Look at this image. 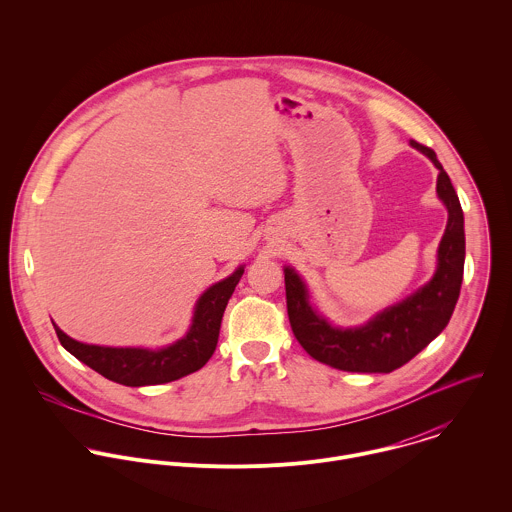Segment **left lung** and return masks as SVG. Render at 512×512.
<instances>
[{
  "label": "left lung",
  "mask_w": 512,
  "mask_h": 512,
  "mask_svg": "<svg viewBox=\"0 0 512 512\" xmlns=\"http://www.w3.org/2000/svg\"><path fill=\"white\" fill-rule=\"evenodd\" d=\"M438 167L439 201L447 224L438 246V266L428 284L402 301L378 311L359 327H337L321 315L309 288L292 266H284L286 299L293 335L315 361L347 372H392L426 349L451 319L465 264L463 211L436 151L410 140Z\"/></svg>",
  "instance_id": "obj_1"
}]
</instances>
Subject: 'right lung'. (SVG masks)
I'll return each mask as SVG.
<instances>
[{"label":"right lung","instance_id":"obj_1","mask_svg":"<svg viewBox=\"0 0 512 512\" xmlns=\"http://www.w3.org/2000/svg\"><path fill=\"white\" fill-rule=\"evenodd\" d=\"M242 274L244 266H238L228 278L201 293L187 333L175 343L159 349L88 345L69 337L57 323H53V327L61 345L80 363L90 366L104 378L124 386L165 384L203 368L213 357L219 343L222 313Z\"/></svg>","mask_w":512,"mask_h":512}]
</instances>
